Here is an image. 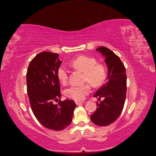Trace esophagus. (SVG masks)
<instances>
[{
    "instance_id": "esophagus-1",
    "label": "esophagus",
    "mask_w": 156,
    "mask_h": 156,
    "mask_svg": "<svg viewBox=\"0 0 156 156\" xmlns=\"http://www.w3.org/2000/svg\"><path fill=\"white\" fill-rule=\"evenodd\" d=\"M84 102L83 101H76L75 102V103H76V105H81V104H83Z\"/></svg>"
}]
</instances>
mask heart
<instances>
[{
	"mask_svg": "<svg viewBox=\"0 0 156 156\" xmlns=\"http://www.w3.org/2000/svg\"><path fill=\"white\" fill-rule=\"evenodd\" d=\"M96 58L87 55H80L71 61L72 66L84 73L83 80L88 82L94 87H98L105 82L107 69L103 64L97 63ZM69 71L64 65H60L56 70V76L62 84L68 81ZM90 91L89 84L83 85H73L65 90V95L75 101L82 100Z\"/></svg>",
	"mask_w": 156,
	"mask_h": 156,
	"instance_id": "obj_1",
	"label": "heart"
}]
</instances>
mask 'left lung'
Instances as JSON below:
<instances>
[{"label": "left lung", "instance_id": "left-lung-1", "mask_svg": "<svg viewBox=\"0 0 156 156\" xmlns=\"http://www.w3.org/2000/svg\"><path fill=\"white\" fill-rule=\"evenodd\" d=\"M96 51L105 56L108 68V81L94 94L100 101L96 103L97 108L90 116L94 124L106 126L114 122L123 110L127 90L126 68L120 58L105 47L101 46Z\"/></svg>", "mask_w": 156, "mask_h": 156}]
</instances>
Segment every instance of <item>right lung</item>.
I'll return each instance as SVG.
<instances>
[{"label": "right lung", "instance_id": "add662e5", "mask_svg": "<svg viewBox=\"0 0 156 156\" xmlns=\"http://www.w3.org/2000/svg\"><path fill=\"white\" fill-rule=\"evenodd\" d=\"M58 54L44 51L37 55L29 64L27 72V94L32 111L45 127L54 131L64 129L72 121L76 104L73 100L61 98L56 70L62 61Z\"/></svg>", "mask_w": 156, "mask_h": 156}]
</instances>
